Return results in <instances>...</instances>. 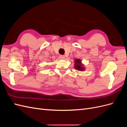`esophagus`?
<instances>
[{"label":"esophagus","instance_id":"esophagus-1","mask_svg":"<svg viewBox=\"0 0 127 127\" xmlns=\"http://www.w3.org/2000/svg\"><path fill=\"white\" fill-rule=\"evenodd\" d=\"M59 58L61 59H65V56L64 55H60L59 56Z\"/></svg>","mask_w":127,"mask_h":127}]
</instances>
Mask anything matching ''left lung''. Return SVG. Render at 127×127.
I'll use <instances>...</instances> for the list:
<instances>
[{
  "mask_svg": "<svg viewBox=\"0 0 127 127\" xmlns=\"http://www.w3.org/2000/svg\"><path fill=\"white\" fill-rule=\"evenodd\" d=\"M75 68L76 70H78V71H83L85 70V68L81 63V60L79 59H75Z\"/></svg>",
  "mask_w": 127,
  "mask_h": 127,
  "instance_id": "left-lung-1",
  "label": "left lung"
}]
</instances>
